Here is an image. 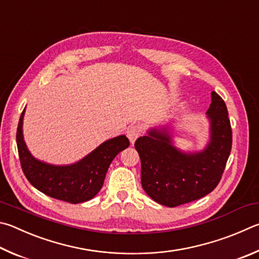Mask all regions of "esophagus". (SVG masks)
Here are the masks:
<instances>
[{"mask_svg":"<svg viewBox=\"0 0 259 259\" xmlns=\"http://www.w3.org/2000/svg\"><path fill=\"white\" fill-rule=\"evenodd\" d=\"M140 136V129L138 128V126H130V128L126 130V137L129 138L130 143L131 144H135L136 140H137V138Z\"/></svg>","mask_w":259,"mask_h":259,"instance_id":"34e87169","label":"esophagus"}]
</instances>
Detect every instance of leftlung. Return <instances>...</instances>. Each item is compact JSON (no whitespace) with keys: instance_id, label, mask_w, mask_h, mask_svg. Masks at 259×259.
<instances>
[{"instance_id":"1","label":"left lung","mask_w":259,"mask_h":259,"mask_svg":"<svg viewBox=\"0 0 259 259\" xmlns=\"http://www.w3.org/2000/svg\"><path fill=\"white\" fill-rule=\"evenodd\" d=\"M206 116L209 138L201 150L178 148L170 122L152 126L136 140L143 189L156 203L176 207L208 195L219 185L231 152L232 131L227 105L215 92Z\"/></svg>"}]
</instances>
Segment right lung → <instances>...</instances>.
I'll return each instance as SVG.
<instances>
[{
	"instance_id": "right-lung-1",
	"label": "right lung",
	"mask_w": 259,
	"mask_h": 259,
	"mask_svg": "<svg viewBox=\"0 0 259 259\" xmlns=\"http://www.w3.org/2000/svg\"><path fill=\"white\" fill-rule=\"evenodd\" d=\"M22 111L17 129V146L22 171L37 190L52 198L79 204L94 198L102 189L106 172L114 157L129 147L124 135L102 143L78 162L54 165L32 156L23 139Z\"/></svg>"
}]
</instances>
